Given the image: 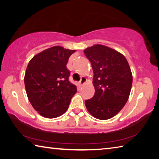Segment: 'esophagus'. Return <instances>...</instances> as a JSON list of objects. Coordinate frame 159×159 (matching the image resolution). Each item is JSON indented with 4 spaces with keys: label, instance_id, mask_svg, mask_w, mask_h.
Wrapping results in <instances>:
<instances>
[{
    "label": "esophagus",
    "instance_id": "obj_1",
    "mask_svg": "<svg viewBox=\"0 0 159 159\" xmlns=\"http://www.w3.org/2000/svg\"><path fill=\"white\" fill-rule=\"evenodd\" d=\"M86 81H87V79H86V78L84 77V76H82L81 79H80V82H79V85H82L84 84V83H85Z\"/></svg>",
    "mask_w": 159,
    "mask_h": 159
}]
</instances>
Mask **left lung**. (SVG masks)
<instances>
[{"mask_svg": "<svg viewBox=\"0 0 159 159\" xmlns=\"http://www.w3.org/2000/svg\"><path fill=\"white\" fill-rule=\"evenodd\" d=\"M93 67L95 95L85 100L88 112L99 120L117 114L130 95L133 76L128 62L122 54L102 45L84 50Z\"/></svg>", "mask_w": 159, "mask_h": 159, "instance_id": "obj_1", "label": "left lung"}]
</instances>
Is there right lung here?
<instances>
[{
  "label": "right lung",
  "instance_id": "1",
  "mask_svg": "<svg viewBox=\"0 0 159 159\" xmlns=\"http://www.w3.org/2000/svg\"><path fill=\"white\" fill-rule=\"evenodd\" d=\"M75 51L54 46L37 54L28 64L26 92L32 107L45 118H57L64 114L76 93V86L69 81L70 71L66 68Z\"/></svg>",
  "mask_w": 159,
  "mask_h": 159
}]
</instances>
